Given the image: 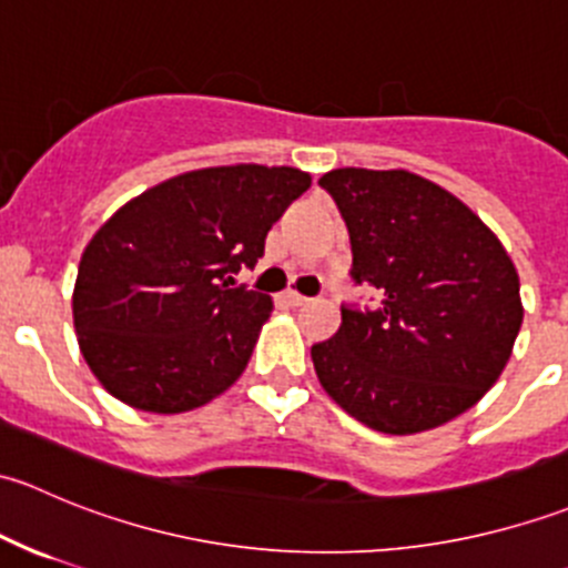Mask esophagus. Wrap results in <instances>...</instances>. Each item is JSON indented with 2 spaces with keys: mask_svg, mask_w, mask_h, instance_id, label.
I'll return each instance as SVG.
<instances>
[{
  "mask_svg": "<svg viewBox=\"0 0 568 568\" xmlns=\"http://www.w3.org/2000/svg\"><path fill=\"white\" fill-rule=\"evenodd\" d=\"M285 302H288V305H294V307H302V305H307V296H302V294H296V291H288V294H285Z\"/></svg>",
  "mask_w": 568,
  "mask_h": 568,
  "instance_id": "obj_1",
  "label": "esophagus"
}]
</instances>
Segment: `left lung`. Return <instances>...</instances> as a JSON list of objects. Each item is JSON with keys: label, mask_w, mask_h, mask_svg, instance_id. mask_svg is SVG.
I'll return each mask as SVG.
<instances>
[{"label": "left lung", "mask_w": 568, "mask_h": 568, "mask_svg": "<svg viewBox=\"0 0 568 568\" xmlns=\"http://www.w3.org/2000/svg\"><path fill=\"white\" fill-rule=\"evenodd\" d=\"M352 242V277L379 311H341L311 348L326 395L382 434L445 426L500 379L523 326L519 274L491 227L409 170L321 175Z\"/></svg>", "instance_id": "1"}]
</instances>
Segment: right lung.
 <instances>
[{
  "label": "right lung",
  "instance_id": "1",
  "mask_svg": "<svg viewBox=\"0 0 568 568\" xmlns=\"http://www.w3.org/2000/svg\"><path fill=\"white\" fill-rule=\"evenodd\" d=\"M311 173L266 164L189 170L120 205L79 261L73 326L109 395L156 415L197 409L247 368L272 296L236 288Z\"/></svg>",
  "mask_w": 568,
  "mask_h": 568
}]
</instances>
